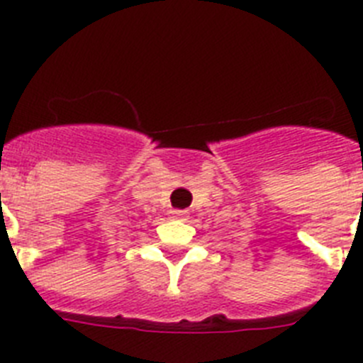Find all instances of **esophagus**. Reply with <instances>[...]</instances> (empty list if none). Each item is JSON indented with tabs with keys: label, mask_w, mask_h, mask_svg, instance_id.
I'll return each mask as SVG.
<instances>
[{
	"label": "esophagus",
	"mask_w": 363,
	"mask_h": 363,
	"mask_svg": "<svg viewBox=\"0 0 363 363\" xmlns=\"http://www.w3.org/2000/svg\"><path fill=\"white\" fill-rule=\"evenodd\" d=\"M172 218H178V220H185L187 218V213L185 211H172Z\"/></svg>",
	"instance_id": "1"
}]
</instances>
